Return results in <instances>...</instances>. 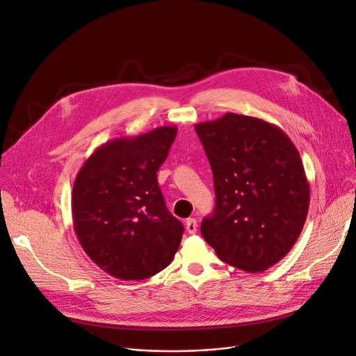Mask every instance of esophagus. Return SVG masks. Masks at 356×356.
<instances>
[{
    "instance_id": "esophagus-1",
    "label": "esophagus",
    "mask_w": 356,
    "mask_h": 356,
    "mask_svg": "<svg viewBox=\"0 0 356 356\" xmlns=\"http://www.w3.org/2000/svg\"><path fill=\"white\" fill-rule=\"evenodd\" d=\"M185 227H186L188 234H195L197 229H198V224H197L195 218H189V220H188L186 224H185Z\"/></svg>"
}]
</instances>
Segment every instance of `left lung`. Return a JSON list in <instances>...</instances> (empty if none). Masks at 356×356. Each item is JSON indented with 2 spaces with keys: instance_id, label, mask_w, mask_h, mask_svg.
I'll return each mask as SVG.
<instances>
[{
  "instance_id": "obj_1",
  "label": "left lung",
  "mask_w": 356,
  "mask_h": 356,
  "mask_svg": "<svg viewBox=\"0 0 356 356\" xmlns=\"http://www.w3.org/2000/svg\"><path fill=\"white\" fill-rule=\"evenodd\" d=\"M213 174L216 204L201 234L218 258L247 272L280 262L302 232L309 182L277 125L227 113L195 125Z\"/></svg>"
}]
</instances>
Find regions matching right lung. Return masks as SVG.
I'll return each instance as SVG.
<instances>
[{
    "label": "right lung",
    "instance_id": "obj_1",
    "mask_svg": "<svg viewBox=\"0 0 356 356\" xmlns=\"http://www.w3.org/2000/svg\"><path fill=\"white\" fill-rule=\"evenodd\" d=\"M177 127L121 136L98 147L72 186V222L81 247L104 272L143 281L167 268L184 225L168 211L156 172Z\"/></svg>",
    "mask_w": 356,
    "mask_h": 356
}]
</instances>
